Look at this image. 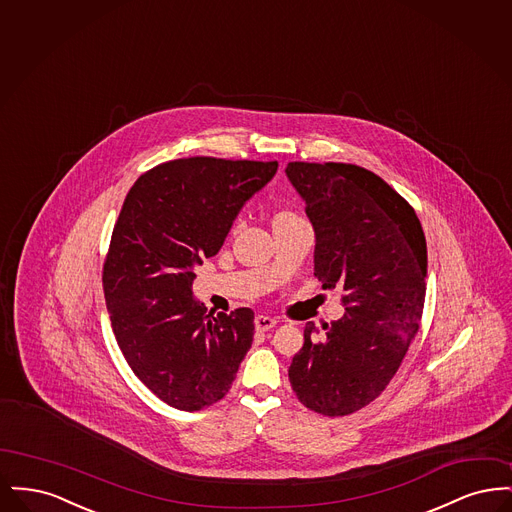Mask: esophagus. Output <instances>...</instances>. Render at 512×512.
<instances>
[{
  "label": "esophagus",
  "instance_id": "1",
  "mask_svg": "<svg viewBox=\"0 0 512 512\" xmlns=\"http://www.w3.org/2000/svg\"><path fill=\"white\" fill-rule=\"evenodd\" d=\"M274 326H276V318L265 317V315L255 317V328H257L259 332H268V330L274 328Z\"/></svg>",
  "mask_w": 512,
  "mask_h": 512
}]
</instances>
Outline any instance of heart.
Returning <instances> with one entry per match:
<instances>
[{
    "label": "heart",
    "instance_id": "heart-1",
    "mask_svg": "<svg viewBox=\"0 0 512 512\" xmlns=\"http://www.w3.org/2000/svg\"><path fill=\"white\" fill-rule=\"evenodd\" d=\"M293 213H290V211H282V213H278L276 217H274V220L276 219H284V217H292Z\"/></svg>",
    "mask_w": 512,
    "mask_h": 512
}]
</instances>
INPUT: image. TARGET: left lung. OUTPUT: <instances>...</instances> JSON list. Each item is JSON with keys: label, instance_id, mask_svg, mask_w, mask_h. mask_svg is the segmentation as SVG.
<instances>
[{"label": "left lung", "instance_id": "left-lung-1", "mask_svg": "<svg viewBox=\"0 0 512 512\" xmlns=\"http://www.w3.org/2000/svg\"><path fill=\"white\" fill-rule=\"evenodd\" d=\"M286 174L315 228V276L340 288L345 307L324 340L305 326L290 384L315 413H355L386 390L418 332L426 238L413 207L374 172L295 161Z\"/></svg>", "mask_w": 512, "mask_h": 512}]
</instances>
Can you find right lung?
<instances>
[{
  "label": "right lung",
  "instance_id": "right-lung-1",
  "mask_svg": "<svg viewBox=\"0 0 512 512\" xmlns=\"http://www.w3.org/2000/svg\"><path fill=\"white\" fill-rule=\"evenodd\" d=\"M276 161L188 157L144 172L122 203L103 292L126 363L161 401L201 411L220 401L253 341V311L207 313L194 268L219 253Z\"/></svg>",
  "mask_w": 512,
  "mask_h": 512
}]
</instances>
